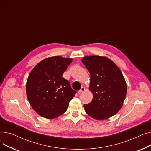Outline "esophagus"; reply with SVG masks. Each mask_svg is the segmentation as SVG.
Returning <instances> with one entry per match:
<instances>
[{
	"label": "esophagus",
	"instance_id": "esophagus-1",
	"mask_svg": "<svg viewBox=\"0 0 151 151\" xmlns=\"http://www.w3.org/2000/svg\"><path fill=\"white\" fill-rule=\"evenodd\" d=\"M84 91H85V88H84V87H82V88H81V89H80V90L78 91V93H81L83 92H84Z\"/></svg>",
	"mask_w": 151,
	"mask_h": 151
}]
</instances>
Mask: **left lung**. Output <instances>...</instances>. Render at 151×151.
<instances>
[{"instance_id":"obj_1","label":"left lung","mask_w":151,"mask_h":151,"mask_svg":"<svg viewBox=\"0 0 151 151\" xmlns=\"http://www.w3.org/2000/svg\"><path fill=\"white\" fill-rule=\"evenodd\" d=\"M91 75L89 89L92 100L84 105L86 113L97 120L116 114L121 108L127 84L120 69L106 57L92 55L81 59Z\"/></svg>"}]
</instances>
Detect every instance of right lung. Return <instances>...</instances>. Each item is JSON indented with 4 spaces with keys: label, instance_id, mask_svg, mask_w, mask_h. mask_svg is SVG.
I'll use <instances>...</instances> for the list:
<instances>
[{
    "label": "right lung",
    "instance_id": "obj_1",
    "mask_svg": "<svg viewBox=\"0 0 151 151\" xmlns=\"http://www.w3.org/2000/svg\"><path fill=\"white\" fill-rule=\"evenodd\" d=\"M72 59L54 56L46 58L33 68L26 83L27 97L40 115L53 119L64 113L76 91L62 77Z\"/></svg>",
    "mask_w": 151,
    "mask_h": 151
}]
</instances>
